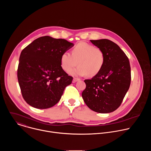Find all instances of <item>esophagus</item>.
<instances>
[{"label": "esophagus", "mask_w": 151, "mask_h": 151, "mask_svg": "<svg viewBox=\"0 0 151 151\" xmlns=\"http://www.w3.org/2000/svg\"><path fill=\"white\" fill-rule=\"evenodd\" d=\"M79 80H80V79H79V78H74L73 79V82H77V81H79Z\"/></svg>", "instance_id": "34e87169"}]
</instances>
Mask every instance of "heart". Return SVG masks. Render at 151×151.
Returning <instances> with one entry per match:
<instances>
[{
  "mask_svg": "<svg viewBox=\"0 0 151 151\" xmlns=\"http://www.w3.org/2000/svg\"><path fill=\"white\" fill-rule=\"evenodd\" d=\"M61 68L66 72H69L77 65L76 69L69 72L75 76L88 75L93 77L97 75L103 68L105 56L103 51L87 43H79L72 50V54L64 52L61 56Z\"/></svg>",
  "mask_w": 151,
  "mask_h": 151,
  "instance_id": "b5f03b06",
  "label": "heart"
}]
</instances>
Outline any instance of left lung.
<instances>
[{
    "label": "left lung",
    "mask_w": 151,
    "mask_h": 151,
    "mask_svg": "<svg viewBox=\"0 0 151 151\" xmlns=\"http://www.w3.org/2000/svg\"><path fill=\"white\" fill-rule=\"evenodd\" d=\"M90 41L103 51L105 62L97 75L84 81L86 88L82 96L92 111L101 114L110 113L119 107L130 87V61L114 42L106 39Z\"/></svg>",
    "instance_id": "obj_1"
}]
</instances>
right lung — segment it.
I'll return each mask as SVG.
<instances>
[{
  "label": "right lung",
  "instance_id": "1",
  "mask_svg": "<svg viewBox=\"0 0 151 151\" xmlns=\"http://www.w3.org/2000/svg\"><path fill=\"white\" fill-rule=\"evenodd\" d=\"M74 44L63 39L40 37L21 51L17 77L21 94L30 106L48 109L60 100L73 77L61 66V56Z\"/></svg>",
  "mask_w": 151,
  "mask_h": 151
}]
</instances>
